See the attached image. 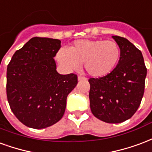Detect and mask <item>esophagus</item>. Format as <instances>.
Instances as JSON below:
<instances>
[{
	"label": "esophagus",
	"instance_id": "esophagus-1",
	"mask_svg": "<svg viewBox=\"0 0 152 152\" xmlns=\"http://www.w3.org/2000/svg\"><path fill=\"white\" fill-rule=\"evenodd\" d=\"M77 80H78V81L86 80V77H83V76H78V77H77Z\"/></svg>",
	"mask_w": 152,
	"mask_h": 152
}]
</instances>
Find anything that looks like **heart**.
<instances>
[{"mask_svg": "<svg viewBox=\"0 0 152 152\" xmlns=\"http://www.w3.org/2000/svg\"><path fill=\"white\" fill-rule=\"evenodd\" d=\"M121 57L119 45L111 40L80 39L74 42L68 50L60 49L56 59L69 70H75L83 63L90 76L103 77L109 75Z\"/></svg>", "mask_w": 152, "mask_h": 152, "instance_id": "obj_1", "label": "heart"}]
</instances>
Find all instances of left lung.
Segmentation results:
<instances>
[{
  "label": "left lung",
  "mask_w": 152,
  "mask_h": 152,
  "mask_svg": "<svg viewBox=\"0 0 152 152\" xmlns=\"http://www.w3.org/2000/svg\"><path fill=\"white\" fill-rule=\"evenodd\" d=\"M121 49L116 68L107 76L90 78V107L107 123H121L137 111L143 96L147 68L141 51L127 39L112 36Z\"/></svg>",
  "instance_id": "left-lung-1"
}]
</instances>
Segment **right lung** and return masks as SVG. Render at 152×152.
I'll use <instances>...</instances> for the list:
<instances>
[{"label": "right lung", "instance_id": "1", "mask_svg": "<svg viewBox=\"0 0 152 152\" xmlns=\"http://www.w3.org/2000/svg\"><path fill=\"white\" fill-rule=\"evenodd\" d=\"M61 48L57 39L34 37L16 51L7 68L6 93L18 119L33 129L59 121L67 96L77 83L76 75H60L55 60Z\"/></svg>", "mask_w": 152, "mask_h": 152}]
</instances>
